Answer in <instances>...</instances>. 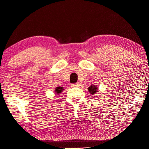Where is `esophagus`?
<instances>
[{"mask_svg": "<svg viewBox=\"0 0 149 149\" xmlns=\"http://www.w3.org/2000/svg\"><path fill=\"white\" fill-rule=\"evenodd\" d=\"M79 86V83H76V84H71L72 87H78Z\"/></svg>", "mask_w": 149, "mask_h": 149, "instance_id": "34e87169", "label": "esophagus"}]
</instances>
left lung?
<instances>
[{"mask_svg": "<svg viewBox=\"0 0 149 149\" xmlns=\"http://www.w3.org/2000/svg\"><path fill=\"white\" fill-rule=\"evenodd\" d=\"M88 89L89 93L91 94V95H94V94H96L98 92V88L96 85H91Z\"/></svg>", "mask_w": 149, "mask_h": 149, "instance_id": "1", "label": "left lung"}]
</instances>
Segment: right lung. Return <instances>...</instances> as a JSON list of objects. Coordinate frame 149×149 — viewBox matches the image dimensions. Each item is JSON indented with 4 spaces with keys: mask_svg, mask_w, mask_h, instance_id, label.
<instances>
[{
    "mask_svg": "<svg viewBox=\"0 0 149 149\" xmlns=\"http://www.w3.org/2000/svg\"><path fill=\"white\" fill-rule=\"evenodd\" d=\"M64 89L61 86H58L55 89V93L56 94H60L63 91Z\"/></svg>",
    "mask_w": 149,
    "mask_h": 149,
    "instance_id": "obj_1",
    "label": "right lung"
}]
</instances>
